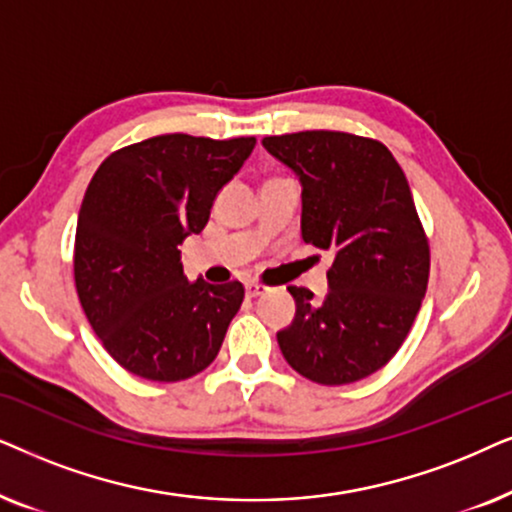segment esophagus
I'll use <instances>...</instances> for the list:
<instances>
[{
  "instance_id": "34e87169",
  "label": "esophagus",
  "mask_w": 512,
  "mask_h": 512,
  "mask_svg": "<svg viewBox=\"0 0 512 512\" xmlns=\"http://www.w3.org/2000/svg\"><path fill=\"white\" fill-rule=\"evenodd\" d=\"M262 292H267V285L255 283V281L245 283V295H248V297H260Z\"/></svg>"
}]
</instances>
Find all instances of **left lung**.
Returning a JSON list of instances; mask_svg holds the SVG:
<instances>
[{
	"label": "left lung",
	"mask_w": 512,
	"mask_h": 512,
	"mask_svg": "<svg viewBox=\"0 0 512 512\" xmlns=\"http://www.w3.org/2000/svg\"><path fill=\"white\" fill-rule=\"evenodd\" d=\"M262 145L299 175L304 241L335 255L323 302L288 288L297 311L278 346L316 384L370 377L410 335L431 274L403 168L379 140L342 131L271 135Z\"/></svg>",
	"instance_id": "obj_1"
}]
</instances>
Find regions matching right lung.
<instances>
[{"label": "right lung", "instance_id": "add662e5", "mask_svg": "<svg viewBox=\"0 0 512 512\" xmlns=\"http://www.w3.org/2000/svg\"><path fill=\"white\" fill-rule=\"evenodd\" d=\"M255 138L168 133L112 152L88 182L74 236V285L105 351L131 374L182 381L213 363L243 302L238 281L189 283L177 245Z\"/></svg>", "mask_w": 512, "mask_h": 512}]
</instances>
